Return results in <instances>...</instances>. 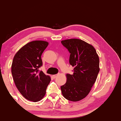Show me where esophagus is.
Listing matches in <instances>:
<instances>
[{
    "instance_id": "34e87169",
    "label": "esophagus",
    "mask_w": 121,
    "mask_h": 121,
    "mask_svg": "<svg viewBox=\"0 0 121 121\" xmlns=\"http://www.w3.org/2000/svg\"><path fill=\"white\" fill-rule=\"evenodd\" d=\"M57 75H52V78L53 79H55L56 77H57Z\"/></svg>"
}]
</instances>
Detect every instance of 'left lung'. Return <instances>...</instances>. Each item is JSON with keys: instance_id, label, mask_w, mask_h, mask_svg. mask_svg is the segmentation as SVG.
<instances>
[{"instance_id": "left-lung-1", "label": "left lung", "mask_w": 121, "mask_h": 121, "mask_svg": "<svg viewBox=\"0 0 121 121\" xmlns=\"http://www.w3.org/2000/svg\"><path fill=\"white\" fill-rule=\"evenodd\" d=\"M70 53L69 62L74 67L73 74H66V82L61 86L62 95L69 100L78 102L91 91L100 70L99 59L91 44L77 39L61 41Z\"/></svg>"}]
</instances>
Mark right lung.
<instances>
[{"instance_id":"obj_1","label":"right lung","mask_w":121,"mask_h":121,"mask_svg":"<svg viewBox=\"0 0 121 121\" xmlns=\"http://www.w3.org/2000/svg\"><path fill=\"white\" fill-rule=\"evenodd\" d=\"M48 45L45 41H33L21 47L14 56L12 74L17 88L27 100L39 102L45 97L51 78L39 68L42 65L41 55Z\"/></svg>"}]
</instances>
